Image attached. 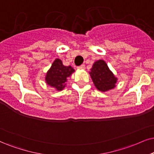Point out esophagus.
Wrapping results in <instances>:
<instances>
[{
	"label": "esophagus",
	"mask_w": 154,
	"mask_h": 154,
	"mask_svg": "<svg viewBox=\"0 0 154 154\" xmlns=\"http://www.w3.org/2000/svg\"><path fill=\"white\" fill-rule=\"evenodd\" d=\"M79 69H85V65H80V66H79L78 67Z\"/></svg>",
	"instance_id": "34e87169"
}]
</instances>
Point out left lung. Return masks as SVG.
<instances>
[{
	"label": "left lung",
	"mask_w": 154,
	"mask_h": 154,
	"mask_svg": "<svg viewBox=\"0 0 154 154\" xmlns=\"http://www.w3.org/2000/svg\"><path fill=\"white\" fill-rule=\"evenodd\" d=\"M89 75L95 87L99 91L105 92L116 87L118 79L103 60H97L93 64Z\"/></svg>",
	"instance_id": "8db88e82"
}]
</instances>
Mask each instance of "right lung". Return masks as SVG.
<instances>
[{
  "instance_id": "right-lung-1",
  "label": "right lung",
  "mask_w": 154,
  "mask_h": 154,
  "mask_svg": "<svg viewBox=\"0 0 154 154\" xmlns=\"http://www.w3.org/2000/svg\"><path fill=\"white\" fill-rule=\"evenodd\" d=\"M75 69L71 66L63 65L61 60H54L51 67L47 72L45 82L57 91H61L66 86L67 78L70 77Z\"/></svg>"
}]
</instances>
